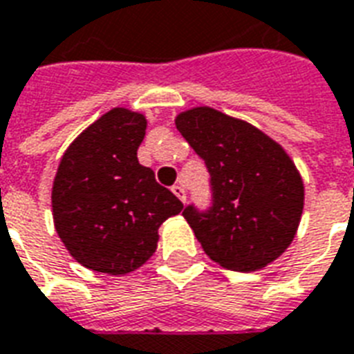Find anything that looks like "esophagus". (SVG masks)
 Here are the masks:
<instances>
[{
	"label": "esophagus",
	"mask_w": 354,
	"mask_h": 354,
	"mask_svg": "<svg viewBox=\"0 0 354 354\" xmlns=\"http://www.w3.org/2000/svg\"><path fill=\"white\" fill-rule=\"evenodd\" d=\"M171 192H174L175 196L179 197L180 201H183V203H186V192H185V188H183V186H180V185H175V186H171Z\"/></svg>",
	"instance_id": "obj_1"
}]
</instances>
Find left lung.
<instances>
[{"instance_id":"8db88e82","label":"left lung","mask_w":354,"mask_h":354,"mask_svg":"<svg viewBox=\"0 0 354 354\" xmlns=\"http://www.w3.org/2000/svg\"><path fill=\"white\" fill-rule=\"evenodd\" d=\"M175 125L210 175L207 207L192 203L183 212L205 253L234 271H254L281 257L305 199L284 149L253 125L208 106L183 112Z\"/></svg>"}]
</instances>
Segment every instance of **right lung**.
I'll return each mask as SVG.
<instances>
[{"label":"right lung","instance_id":"obj_1","mask_svg":"<svg viewBox=\"0 0 354 354\" xmlns=\"http://www.w3.org/2000/svg\"><path fill=\"white\" fill-rule=\"evenodd\" d=\"M146 118L112 109L81 133L60 160L53 183V220L79 264L125 275L157 249L158 227L183 203L155 180L136 151Z\"/></svg>","mask_w":354,"mask_h":354}]
</instances>
